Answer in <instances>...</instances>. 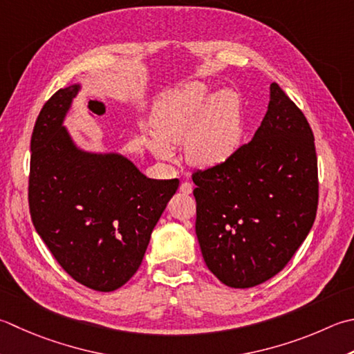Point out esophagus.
I'll return each instance as SVG.
<instances>
[{
  "mask_svg": "<svg viewBox=\"0 0 354 354\" xmlns=\"http://www.w3.org/2000/svg\"><path fill=\"white\" fill-rule=\"evenodd\" d=\"M179 190L185 193V195H190V193L193 192V184L192 183H183L181 187H179Z\"/></svg>",
  "mask_w": 354,
  "mask_h": 354,
  "instance_id": "esophagus-1",
  "label": "esophagus"
}]
</instances>
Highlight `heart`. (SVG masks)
Masks as SVG:
<instances>
[{
  "mask_svg": "<svg viewBox=\"0 0 354 354\" xmlns=\"http://www.w3.org/2000/svg\"><path fill=\"white\" fill-rule=\"evenodd\" d=\"M153 133L147 147L156 158L173 162V145L185 144L187 161L199 169H212L228 161L244 136L241 96L232 88L212 93L203 81H190L170 88L151 112Z\"/></svg>",
  "mask_w": 354,
  "mask_h": 354,
  "instance_id": "b5f03b06",
  "label": "heart"
}]
</instances>
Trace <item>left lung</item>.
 Returning a JSON list of instances; mask_svg holds the SVG:
<instances>
[{
  "label": "left lung",
  "instance_id": "left-lung-1",
  "mask_svg": "<svg viewBox=\"0 0 354 354\" xmlns=\"http://www.w3.org/2000/svg\"><path fill=\"white\" fill-rule=\"evenodd\" d=\"M196 236L207 267L250 288L287 266L313 227L317 159L306 116L272 82L267 113L224 164L193 173Z\"/></svg>",
  "mask_w": 354,
  "mask_h": 354
}]
</instances>
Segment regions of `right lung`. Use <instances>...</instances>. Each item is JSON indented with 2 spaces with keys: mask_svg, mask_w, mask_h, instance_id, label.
I'll return each instance as SVG.
<instances>
[{
  "mask_svg": "<svg viewBox=\"0 0 354 354\" xmlns=\"http://www.w3.org/2000/svg\"><path fill=\"white\" fill-rule=\"evenodd\" d=\"M75 82L35 122L29 207L35 230L72 278L96 292L122 287L140 268L151 232L179 181L150 179L118 151H90L64 126Z\"/></svg>",
  "mask_w": 354,
  "mask_h": 354,
  "instance_id": "right-lung-1",
  "label": "right lung"
}]
</instances>
